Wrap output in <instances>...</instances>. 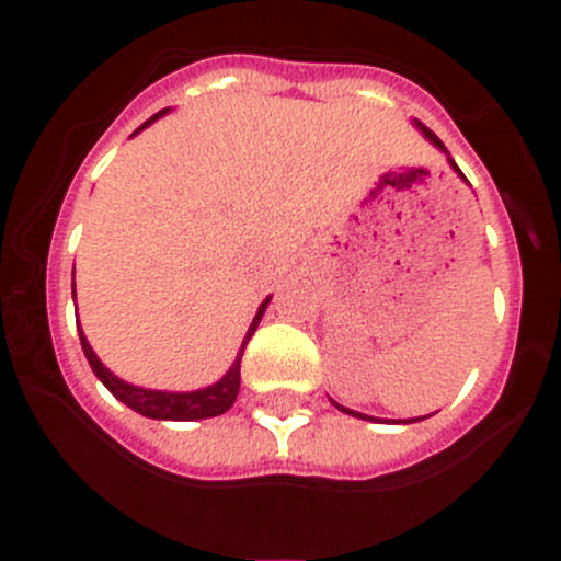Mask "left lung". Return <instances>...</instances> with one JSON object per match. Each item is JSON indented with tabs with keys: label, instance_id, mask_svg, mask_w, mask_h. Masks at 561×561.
<instances>
[{
	"label": "left lung",
	"instance_id": "obj_1",
	"mask_svg": "<svg viewBox=\"0 0 561 561\" xmlns=\"http://www.w3.org/2000/svg\"><path fill=\"white\" fill-rule=\"evenodd\" d=\"M417 127H421V124H417ZM423 129V135H426V138L428 140H432V144L434 146H439V149H443L445 151V146H443V140H439L437 138V135H434L432 133V129H426V127H421ZM450 165H454L456 168V173H461V171H458V165H456V162L454 160H450ZM463 175V173H461ZM333 404H336V401H333ZM339 407V404H336ZM339 410H342V412H347V415H355V417H366V415H360V412H353V410H347V407H339ZM369 421H371V417H369ZM417 421H421V417H417Z\"/></svg>",
	"mask_w": 561,
	"mask_h": 561
}]
</instances>
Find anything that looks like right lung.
Returning <instances> with one entry per match:
<instances>
[{"instance_id": "1", "label": "right lung", "mask_w": 561, "mask_h": 561, "mask_svg": "<svg viewBox=\"0 0 561 561\" xmlns=\"http://www.w3.org/2000/svg\"><path fill=\"white\" fill-rule=\"evenodd\" d=\"M162 113H165V111L154 113V116H151L149 122L140 124V127L135 129L133 135H138L140 129L149 127V124L154 122V118H160ZM265 307H268V298L260 304L257 314H254L252 325H249V331H247L244 344H241L239 358H236V364L230 366L228 375H225L219 382H214V386H208L203 390H192V393H168V390L135 388V386H129V382L118 380V377H113L111 371H107L105 366L100 364V358L94 355V350L89 347L83 331H78V333H81L83 355H87V360H89V366H92L94 375H98L100 382H103V386L111 390V393L116 396L118 401H124L129 410L140 412V415H146V417H157V421H201V417L222 415V412H228L230 407H233L236 396H239V386H241V355H244L247 342L252 339L254 328H257V322H260V317H263Z\"/></svg>"}]
</instances>
